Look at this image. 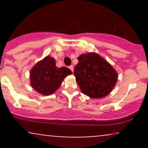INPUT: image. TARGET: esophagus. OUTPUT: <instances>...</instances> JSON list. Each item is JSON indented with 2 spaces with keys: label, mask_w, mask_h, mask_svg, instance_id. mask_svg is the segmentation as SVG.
Returning a JSON list of instances; mask_svg holds the SVG:
<instances>
[{
  "label": "esophagus",
  "mask_w": 148,
  "mask_h": 148,
  "mask_svg": "<svg viewBox=\"0 0 148 148\" xmlns=\"http://www.w3.org/2000/svg\"><path fill=\"white\" fill-rule=\"evenodd\" d=\"M69 68L71 69V71H72V72H74V67H73V66H72V65L69 66Z\"/></svg>",
  "instance_id": "esophagus-1"
}]
</instances>
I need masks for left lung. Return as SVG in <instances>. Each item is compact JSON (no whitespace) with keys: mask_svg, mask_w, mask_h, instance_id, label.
Here are the masks:
<instances>
[{"mask_svg":"<svg viewBox=\"0 0 148 148\" xmlns=\"http://www.w3.org/2000/svg\"><path fill=\"white\" fill-rule=\"evenodd\" d=\"M74 76L84 95L94 99L108 95L118 81V73L97 53L81 54L78 58Z\"/></svg>","mask_w":148,"mask_h":148,"instance_id":"left-lung-1","label":"left lung"}]
</instances>
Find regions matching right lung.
Masks as SVG:
<instances>
[{
    "label": "right lung",
    "instance_id": "obj_1",
    "mask_svg": "<svg viewBox=\"0 0 148 148\" xmlns=\"http://www.w3.org/2000/svg\"><path fill=\"white\" fill-rule=\"evenodd\" d=\"M70 74V69L65 67H57L55 58L47 56L37 62L30 70V85L40 94L49 95L53 94L64 78Z\"/></svg>",
    "mask_w": 148,
    "mask_h": 148
}]
</instances>
